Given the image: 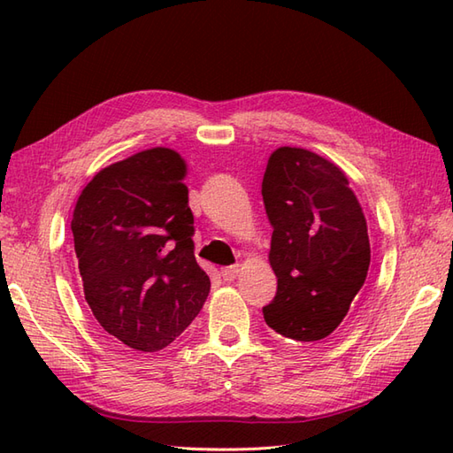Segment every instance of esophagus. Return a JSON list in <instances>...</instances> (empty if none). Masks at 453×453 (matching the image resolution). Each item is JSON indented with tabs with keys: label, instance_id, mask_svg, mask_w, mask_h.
<instances>
[{
	"label": "esophagus",
	"instance_id": "esophagus-1",
	"mask_svg": "<svg viewBox=\"0 0 453 453\" xmlns=\"http://www.w3.org/2000/svg\"><path fill=\"white\" fill-rule=\"evenodd\" d=\"M237 276H239V266H237V265H232V266L221 268V278H224L226 282H232V280H235Z\"/></svg>",
	"mask_w": 453,
	"mask_h": 453
}]
</instances>
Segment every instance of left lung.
Here are the masks:
<instances>
[{
    "label": "left lung",
    "instance_id": "left-lung-1",
    "mask_svg": "<svg viewBox=\"0 0 453 453\" xmlns=\"http://www.w3.org/2000/svg\"><path fill=\"white\" fill-rule=\"evenodd\" d=\"M273 226L274 300L263 307L268 326L288 339L329 336L350 310L370 266L362 208L344 173L302 148H278L263 177Z\"/></svg>",
    "mask_w": 453,
    "mask_h": 453
}]
</instances>
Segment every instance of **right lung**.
I'll use <instances>...</instances> for the list:
<instances>
[{
    "label": "right lung",
    "instance_id": "right-lung-1",
    "mask_svg": "<svg viewBox=\"0 0 453 453\" xmlns=\"http://www.w3.org/2000/svg\"><path fill=\"white\" fill-rule=\"evenodd\" d=\"M185 175L177 151H140L99 171L73 210L85 300L103 329L134 350L169 346L210 292L195 258Z\"/></svg>",
    "mask_w": 453,
    "mask_h": 453
}]
</instances>
